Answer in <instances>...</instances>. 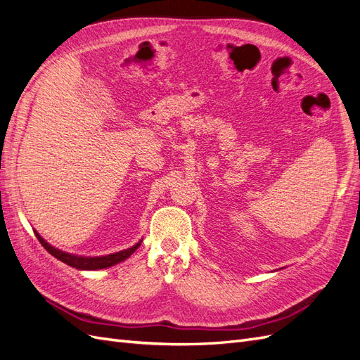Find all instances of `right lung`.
<instances>
[{
    "label": "right lung",
    "mask_w": 360,
    "mask_h": 360,
    "mask_svg": "<svg viewBox=\"0 0 360 360\" xmlns=\"http://www.w3.org/2000/svg\"><path fill=\"white\" fill-rule=\"evenodd\" d=\"M34 234L39 238V242L41 243V246L45 248L51 255H53L57 259L63 261V263H66L68 266H70L73 269H78V270H102V269L112 267V266L122 263V261H124L126 258L132 255L135 250L141 246V242H143V240H139L134 246H130V248L123 249V250H118V252H114V254L99 255V257H86V255L69 254V252H66V250H61L56 246H52L36 230H34Z\"/></svg>",
    "instance_id": "add662e5"
}]
</instances>
